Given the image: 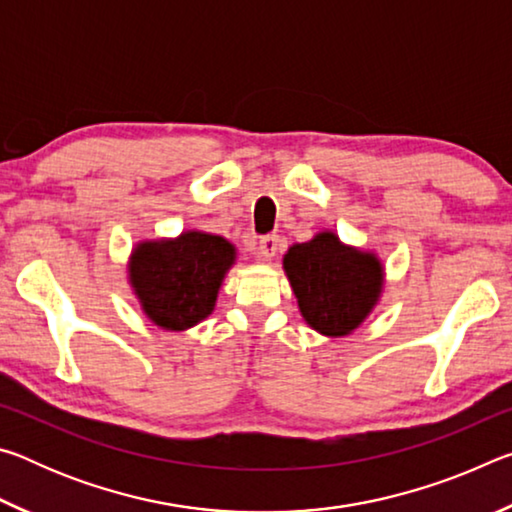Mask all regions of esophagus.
Segmentation results:
<instances>
[{"label":"esophagus","instance_id":"1","mask_svg":"<svg viewBox=\"0 0 512 512\" xmlns=\"http://www.w3.org/2000/svg\"><path fill=\"white\" fill-rule=\"evenodd\" d=\"M277 248H280V237L277 235H264L262 239H259L257 244V257L264 259V262H268V259H273Z\"/></svg>","mask_w":512,"mask_h":512}]
</instances>
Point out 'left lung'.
<instances>
[{
  "mask_svg": "<svg viewBox=\"0 0 512 512\" xmlns=\"http://www.w3.org/2000/svg\"><path fill=\"white\" fill-rule=\"evenodd\" d=\"M284 273L307 325L341 339L375 309L384 287V266L375 253L345 246L334 232H318L284 255Z\"/></svg>",
  "mask_w": 512,
  "mask_h": 512,
  "instance_id": "8db88e82",
  "label": "left lung"
}]
</instances>
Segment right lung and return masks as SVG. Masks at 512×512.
I'll list each match as a JSON object with an SVG mask.
<instances>
[{
	"mask_svg": "<svg viewBox=\"0 0 512 512\" xmlns=\"http://www.w3.org/2000/svg\"><path fill=\"white\" fill-rule=\"evenodd\" d=\"M235 257L228 239L187 230L176 239L137 244L128 262V282L151 323L185 332L212 314Z\"/></svg>",
	"mask_w": 512,
	"mask_h": 512,
	"instance_id": "add662e5",
	"label": "right lung"
}]
</instances>
